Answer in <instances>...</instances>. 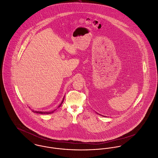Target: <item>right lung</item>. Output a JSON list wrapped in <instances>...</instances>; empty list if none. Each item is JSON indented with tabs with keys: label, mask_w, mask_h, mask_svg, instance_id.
Segmentation results:
<instances>
[{
	"label": "right lung",
	"mask_w": 158,
	"mask_h": 158,
	"mask_svg": "<svg viewBox=\"0 0 158 158\" xmlns=\"http://www.w3.org/2000/svg\"><path fill=\"white\" fill-rule=\"evenodd\" d=\"M63 100H64V98H63V100H62V102L60 103V104L58 106V108L59 107H60V106L62 104V103H63ZM54 110L53 111H52V112H41V111H35V110H32L33 111V112H34V113H36V114H52V113H53L54 112V110Z\"/></svg>",
	"instance_id": "obj_1"
}]
</instances>
